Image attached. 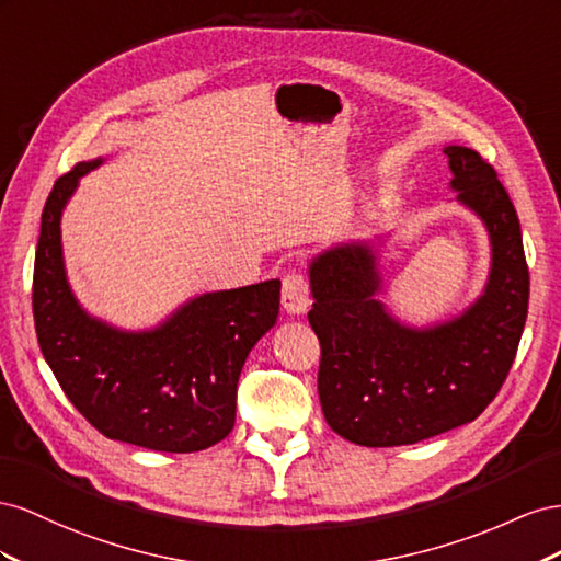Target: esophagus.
<instances>
[{"instance_id":"esophagus-1","label":"esophagus","mask_w":561,"mask_h":561,"mask_svg":"<svg viewBox=\"0 0 561 561\" xmlns=\"http://www.w3.org/2000/svg\"><path fill=\"white\" fill-rule=\"evenodd\" d=\"M310 286L300 272H289L282 284V308L289 314H306L310 310Z\"/></svg>"}]
</instances>
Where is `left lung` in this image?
<instances>
[{"label": "left lung", "instance_id": "obj_1", "mask_svg": "<svg viewBox=\"0 0 561 561\" xmlns=\"http://www.w3.org/2000/svg\"><path fill=\"white\" fill-rule=\"evenodd\" d=\"M456 202L484 222L491 267L470 306L430 327L399 322L378 298L380 242H343L310 261V327L322 345L319 402L335 435L402 446L472 423L517 355L529 310V267L515 206L474 150L446 146Z\"/></svg>", "mask_w": 561, "mask_h": 561}]
</instances>
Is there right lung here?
I'll return each instance as SVG.
<instances>
[{
	"mask_svg": "<svg viewBox=\"0 0 561 561\" xmlns=\"http://www.w3.org/2000/svg\"><path fill=\"white\" fill-rule=\"evenodd\" d=\"M101 164L103 157L60 175L44 204L32 279L42 355L107 439L167 454L209 449L234 427L237 380L253 345L277 324L282 282L199 294L142 331L89 314L68 282L60 218L79 179Z\"/></svg>",
	"mask_w": 561,
	"mask_h": 561,
	"instance_id": "add662e5",
	"label": "right lung"
}]
</instances>
